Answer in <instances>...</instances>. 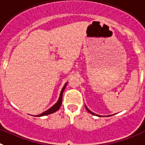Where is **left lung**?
<instances>
[{"label": "left lung", "mask_w": 145, "mask_h": 145, "mask_svg": "<svg viewBox=\"0 0 145 145\" xmlns=\"http://www.w3.org/2000/svg\"><path fill=\"white\" fill-rule=\"evenodd\" d=\"M85 107H86V109H87V110L88 111V112H90V114H93V115H96V116H99V117H101V115H99V114H95V113H94V112H91V111H90V109H88V107H87V106H86V105H85ZM109 116H111V115H108V117H109Z\"/></svg>", "instance_id": "obj_1"}]
</instances>
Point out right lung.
I'll return each mask as SVG.
<instances>
[{
  "mask_svg": "<svg viewBox=\"0 0 145 145\" xmlns=\"http://www.w3.org/2000/svg\"><path fill=\"white\" fill-rule=\"evenodd\" d=\"M68 82H66L65 84V85L63 86V88H62V90H61V92H60V96H59V99L57 100V101L54 104L52 107H50L48 110L45 111L43 113L41 114H39V115H36V117H42V116H45V115H47V114H52V113L55 112H57L59 109H60V106L62 104V97H63V93L64 90H65V87L67 85Z\"/></svg>",
  "mask_w": 145,
  "mask_h": 145,
  "instance_id": "right-lung-1",
  "label": "right lung"
}]
</instances>
